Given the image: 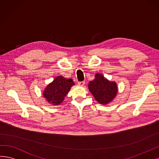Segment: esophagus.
I'll use <instances>...</instances> for the list:
<instances>
[{"mask_svg":"<svg viewBox=\"0 0 159 159\" xmlns=\"http://www.w3.org/2000/svg\"><path fill=\"white\" fill-rule=\"evenodd\" d=\"M84 83H85L84 81H79V82H78V84H79V86H84Z\"/></svg>","mask_w":159,"mask_h":159,"instance_id":"obj_1","label":"esophagus"}]
</instances>
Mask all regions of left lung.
Listing matches in <instances>:
<instances>
[{"label": "left lung", "instance_id": "1", "mask_svg": "<svg viewBox=\"0 0 159 159\" xmlns=\"http://www.w3.org/2000/svg\"><path fill=\"white\" fill-rule=\"evenodd\" d=\"M89 89L95 99L102 104L111 102L117 93L116 83L107 80L100 74H96L95 79L89 82Z\"/></svg>", "mask_w": 159, "mask_h": 159}]
</instances>
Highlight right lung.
I'll list each match as a JSON object with an SVG mask.
<instances>
[{
    "instance_id": "obj_1",
    "label": "right lung",
    "mask_w": 159,
    "mask_h": 159,
    "mask_svg": "<svg viewBox=\"0 0 159 159\" xmlns=\"http://www.w3.org/2000/svg\"><path fill=\"white\" fill-rule=\"evenodd\" d=\"M74 84L71 79H65L62 76H59L46 87L43 96L49 103L58 105L63 102L64 97Z\"/></svg>"
}]
</instances>
